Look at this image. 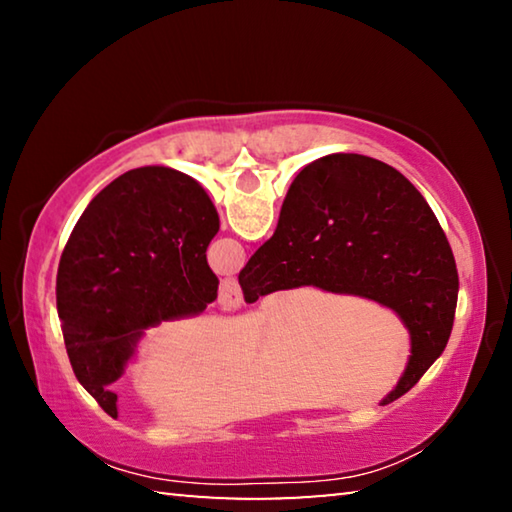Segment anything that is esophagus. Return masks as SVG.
<instances>
[{
	"mask_svg": "<svg viewBox=\"0 0 512 512\" xmlns=\"http://www.w3.org/2000/svg\"><path fill=\"white\" fill-rule=\"evenodd\" d=\"M244 305V293H241L239 282L235 277H225L219 287V307L223 311H235Z\"/></svg>",
	"mask_w": 512,
	"mask_h": 512,
	"instance_id": "34e87169",
	"label": "esophagus"
}]
</instances>
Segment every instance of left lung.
Here are the masks:
<instances>
[{"label": "left lung", "mask_w": 512, "mask_h": 512, "mask_svg": "<svg viewBox=\"0 0 512 512\" xmlns=\"http://www.w3.org/2000/svg\"><path fill=\"white\" fill-rule=\"evenodd\" d=\"M219 214L194 178L169 167L126 171L101 189L60 255L56 307L76 379L110 418L144 329L196 316L219 280L205 250Z\"/></svg>", "instance_id": "obj_1"}]
</instances>
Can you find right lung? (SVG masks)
Segmentation results:
<instances>
[{
    "label": "right lung",
    "mask_w": 512,
    "mask_h": 512,
    "mask_svg": "<svg viewBox=\"0 0 512 512\" xmlns=\"http://www.w3.org/2000/svg\"><path fill=\"white\" fill-rule=\"evenodd\" d=\"M246 302L318 287L393 309L411 357L391 404L443 354L458 300V271L443 228L400 171L357 153L307 164L284 198L273 237L241 268Z\"/></svg>",
    "instance_id": "obj_1"
}]
</instances>
